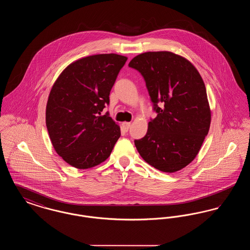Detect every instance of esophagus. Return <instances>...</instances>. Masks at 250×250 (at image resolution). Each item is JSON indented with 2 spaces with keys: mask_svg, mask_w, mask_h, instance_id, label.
Segmentation results:
<instances>
[{
  "mask_svg": "<svg viewBox=\"0 0 250 250\" xmlns=\"http://www.w3.org/2000/svg\"><path fill=\"white\" fill-rule=\"evenodd\" d=\"M131 123L129 122H124V123H122V126H123V128L125 129V131H127L129 129V127H130Z\"/></svg>",
  "mask_w": 250,
  "mask_h": 250,
  "instance_id": "obj_1",
  "label": "esophagus"
}]
</instances>
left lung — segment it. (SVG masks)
I'll return each mask as SVG.
<instances>
[{
	"mask_svg": "<svg viewBox=\"0 0 250 250\" xmlns=\"http://www.w3.org/2000/svg\"><path fill=\"white\" fill-rule=\"evenodd\" d=\"M128 65L143 75L157 112L146 135L135 141L136 148L156 169L178 171L199 154L210 128L211 109L202 76L188 60L170 51L144 52Z\"/></svg>",
	"mask_w": 250,
	"mask_h": 250,
	"instance_id": "obj_1",
	"label": "left lung"
}]
</instances>
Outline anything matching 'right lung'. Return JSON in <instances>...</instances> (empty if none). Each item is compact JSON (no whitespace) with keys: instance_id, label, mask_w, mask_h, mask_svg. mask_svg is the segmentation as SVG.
<instances>
[{"instance_id":"1","label":"right lung","mask_w":250,"mask_h":250,"mask_svg":"<svg viewBox=\"0 0 250 250\" xmlns=\"http://www.w3.org/2000/svg\"><path fill=\"white\" fill-rule=\"evenodd\" d=\"M126 60L115 53L87 56L65 67L53 84L46 125L54 150L72 167L101 164L118 141L119 125L102 111Z\"/></svg>"}]
</instances>
